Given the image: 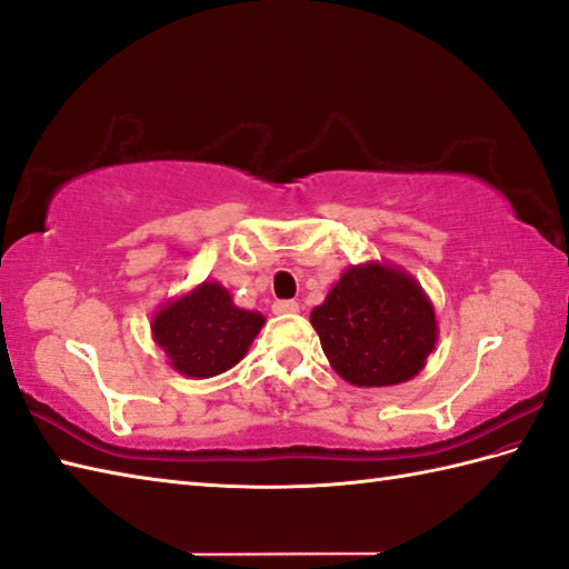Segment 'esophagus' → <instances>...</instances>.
Returning a JSON list of instances; mask_svg holds the SVG:
<instances>
[{"instance_id": "obj_1", "label": "esophagus", "mask_w": 569, "mask_h": 569, "mask_svg": "<svg viewBox=\"0 0 569 569\" xmlns=\"http://www.w3.org/2000/svg\"><path fill=\"white\" fill-rule=\"evenodd\" d=\"M300 306L296 303V300H276L273 303V313L278 316H288V313H298Z\"/></svg>"}]
</instances>
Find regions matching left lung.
Wrapping results in <instances>:
<instances>
[{
	"mask_svg": "<svg viewBox=\"0 0 569 569\" xmlns=\"http://www.w3.org/2000/svg\"><path fill=\"white\" fill-rule=\"evenodd\" d=\"M310 322L332 370L355 387L409 382L439 340L431 298L415 276L387 261L345 269Z\"/></svg>",
	"mask_w": 569,
	"mask_h": 569,
	"instance_id": "1",
	"label": "left lung"
}]
</instances>
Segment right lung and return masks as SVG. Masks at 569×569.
<instances>
[{
  "instance_id": "obj_1",
  "label": "right lung",
  "mask_w": 569,
  "mask_h": 569,
  "mask_svg": "<svg viewBox=\"0 0 569 569\" xmlns=\"http://www.w3.org/2000/svg\"><path fill=\"white\" fill-rule=\"evenodd\" d=\"M266 318L233 303L219 281H202L154 310L152 340L167 365L189 380H209L239 365Z\"/></svg>"
}]
</instances>
